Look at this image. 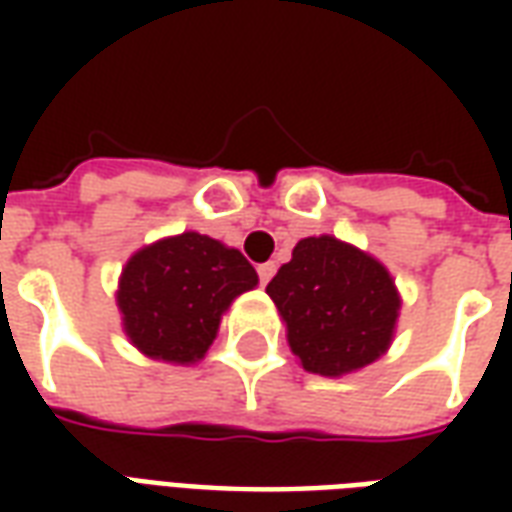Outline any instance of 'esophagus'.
I'll use <instances>...</instances> for the list:
<instances>
[{
  "mask_svg": "<svg viewBox=\"0 0 512 512\" xmlns=\"http://www.w3.org/2000/svg\"><path fill=\"white\" fill-rule=\"evenodd\" d=\"M274 274H277V266H274L271 260H268V263H260V266H257V277H260V285H268Z\"/></svg>",
  "mask_w": 512,
  "mask_h": 512,
  "instance_id": "obj_1",
  "label": "esophagus"
}]
</instances>
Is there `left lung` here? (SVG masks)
I'll list each match as a JSON object with an SVG mask.
<instances>
[{
  "label": "left lung",
  "mask_w": 512,
  "mask_h": 512,
  "mask_svg": "<svg viewBox=\"0 0 512 512\" xmlns=\"http://www.w3.org/2000/svg\"><path fill=\"white\" fill-rule=\"evenodd\" d=\"M266 293L288 323L304 370L343 376L376 362L397 321L395 282L365 252L332 235L304 238Z\"/></svg>",
  "instance_id": "left-lung-1"
}]
</instances>
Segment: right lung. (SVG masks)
<instances>
[{
    "label": "right lung",
    "instance_id": "obj_1",
    "mask_svg": "<svg viewBox=\"0 0 512 512\" xmlns=\"http://www.w3.org/2000/svg\"><path fill=\"white\" fill-rule=\"evenodd\" d=\"M255 285V268L238 249L183 233L128 260L117 304L139 351L164 362H194L213 343L230 301Z\"/></svg>",
    "mask_w": 512,
    "mask_h": 512
}]
</instances>
